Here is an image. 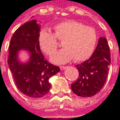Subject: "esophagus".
I'll return each instance as SVG.
<instances>
[{
	"label": "esophagus",
	"instance_id": "1",
	"mask_svg": "<svg viewBox=\"0 0 120 120\" xmlns=\"http://www.w3.org/2000/svg\"><path fill=\"white\" fill-rule=\"evenodd\" d=\"M66 68H67V67H64V66H61V67H60V69H61V71H63V70H65Z\"/></svg>",
	"mask_w": 120,
	"mask_h": 120
}]
</instances>
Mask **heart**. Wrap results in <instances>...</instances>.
<instances>
[{
    "label": "heart",
    "instance_id": "1",
    "mask_svg": "<svg viewBox=\"0 0 120 120\" xmlns=\"http://www.w3.org/2000/svg\"><path fill=\"white\" fill-rule=\"evenodd\" d=\"M53 30L54 33L43 29L38 36L40 48L48 55H52L57 48V38L63 41L64 48L51 57L53 63L64 64L72 59L74 61H83L92 55L97 42V34L94 28L76 21L68 20L55 24Z\"/></svg>",
    "mask_w": 120,
    "mask_h": 120
}]
</instances>
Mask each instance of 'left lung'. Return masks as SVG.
<instances>
[{
	"mask_svg": "<svg viewBox=\"0 0 120 120\" xmlns=\"http://www.w3.org/2000/svg\"><path fill=\"white\" fill-rule=\"evenodd\" d=\"M110 63V53L107 40L105 37L99 38L90 58L76 65L79 77L71 85L72 91L82 97L94 96L99 93L105 84Z\"/></svg>",
	"mask_w": 120,
	"mask_h": 120,
	"instance_id": "8db88e82",
	"label": "left lung"
}]
</instances>
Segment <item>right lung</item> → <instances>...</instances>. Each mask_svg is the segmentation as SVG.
I'll list each match as a JSON object with an SVG mask.
<instances>
[{
  "instance_id": "1",
  "label": "right lung",
  "mask_w": 120,
  "mask_h": 120,
  "mask_svg": "<svg viewBox=\"0 0 120 120\" xmlns=\"http://www.w3.org/2000/svg\"><path fill=\"white\" fill-rule=\"evenodd\" d=\"M40 25L36 20L27 22L19 27L11 37L9 46L8 63L18 90L31 98H40L49 92V79L60 71L57 66L46 60L41 52L38 42ZM30 52L26 63L18 59L20 50Z\"/></svg>"
}]
</instances>
